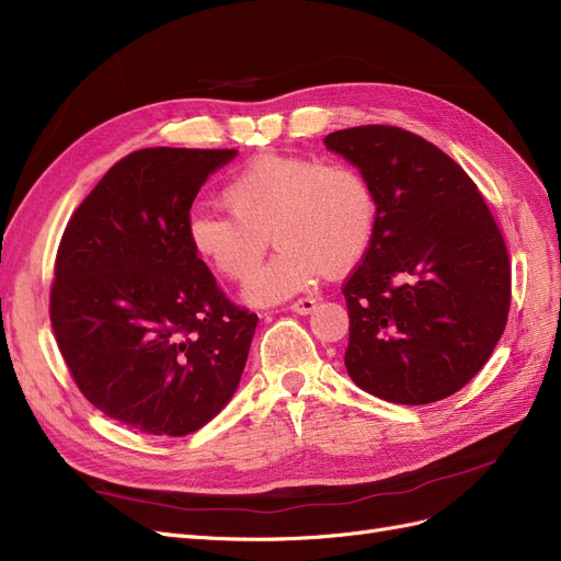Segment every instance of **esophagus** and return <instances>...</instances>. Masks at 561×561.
Listing matches in <instances>:
<instances>
[{"instance_id": "1", "label": "esophagus", "mask_w": 561, "mask_h": 561, "mask_svg": "<svg viewBox=\"0 0 561 561\" xmlns=\"http://www.w3.org/2000/svg\"><path fill=\"white\" fill-rule=\"evenodd\" d=\"M316 307H318V299H316V297H301V299H297V301L290 304V311H293V313H299V316H307V313H311Z\"/></svg>"}]
</instances>
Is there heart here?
Returning a JSON list of instances; mask_svg holds the SVG:
<instances>
[{"label": "heart", "mask_w": 561, "mask_h": 561, "mask_svg": "<svg viewBox=\"0 0 561 561\" xmlns=\"http://www.w3.org/2000/svg\"><path fill=\"white\" fill-rule=\"evenodd\" d=\"M225 213H192L186 243L217 276L245 280L268 236L278 254L245 285L252 307H271L358 264L375 239L377 196L348 163L262 154L222 186Z\"/></svg>", "instance_id": "heart-1"}]
</instances>
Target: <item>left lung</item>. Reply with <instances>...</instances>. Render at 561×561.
Returning a JSON list of instances; mask_svg holds the SVG:
<instances>
[{
    "label": "left lung",
    "mask_w": 561,
    "mask_h": 561,
    "mask_svg": "<svg viewBox=\"0 0 561 561\" xmlns=\"http://www.w3.org/2000/svg\"><path fill=\"white\" fill-rule=\"evenodd\" d=\"M325 147L365 175L377 229L344 285L355 386L396 404L463 388L511 309V262L478 186L443 149L396 126L334 130Z\"/></svg>",
    "instance_id": "left-lung-1"
}]
</instances>
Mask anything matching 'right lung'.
I'll use <instances>...</instances> for the list:
<instances>
[{"instance_id": "right-lung-1", "label": "right lung", "mask_w": 561, "mask_h": 561, "mask_svg": "<svg viewBox=\"0 0 561 561\" xmlns=\"http://www.w3.org/2000/svg\"><path fill=\"white\" fill-rule=\"evenodd\" d=\"M236 149L151 147L114 163L67 225L50 325L79 390L140 433L190 435L233 398L257 316L186 243L192 203Z\"/></svg>"}]
</instances>
